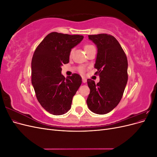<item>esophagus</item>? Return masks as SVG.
Returning <instances> with one entry per match:
<instances>
[{
    "mask_svg": "<svg viewBox=\"0 0 157 157\" xmlns=\"http://www.w3.org/2000/svg\"><path fill=\"white\" fill-rule=\"evenodd\" d=\"M86 81H87L86 78H84V77H82V82H83V83H86Z\"/></svg>",
    "mask_w": 157,
    "mask_h": 157,
    "instance_id": "1",
    "label": "esophagus"
}]
</instances>
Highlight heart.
Here are the masks:
<instances>
[{
  "label": "heart",
  "mask_w": 157,
  "mask_h": 157,
  "mask_svg": "<svg viewBox=\"0 0 157 157\" xmlns=\"http://www.w3.org/2000/svg\"><path fill=\"white\" fill-rule=\"evenodd\" d=\"M92 47H94V46L90 45V44H86V45H85V46H84V50H85V52H86L88 50H89V49H90L91 48H92ZM72 52H73V50L71 51L70 54H72ZM80 72H81V73H84V67H80Z\"/></svg>",
  "instance_id": "1"
}]
</instances>
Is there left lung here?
Returning a JSON list of instances; mask_svg holds the SVG:
<instances>
[{
    "label": "left lung",
    "instance_id": "8db88e82",
    "mask_svg": "<svg viewBox=\"0 0 157 157\" xmlns=\"http://www.w3.org/2000/svg\"><path fill=\"white\" fill-rule=\"evenodd\" d=\"M88 39L97 47L94 67L100 79L97 84L87 80L90 92L86 103L93 113L105 115L117 106L122 97L128 81V60L113 36L99 34L88 35Z\"/></svg>",
    "mask_w": 157,
    "mask_h": 157
}]
</instances>
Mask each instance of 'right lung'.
I'll list each match as a JSON object with an SVG mask.
<instances>
[{"instance_id": "right-lung-1", "label": "right lung", "mask_w": 157, "mask_h": 157, "mask_svg": "<svg viewBox=\"0 0 157 157\" xmlns=\"http://www.w3.org/2000/svg\"><path fill=\"white\" fill-rule=\"evenodd\" d=\"M82 35L52 32L37 46L31 61V82L41 106L54 115H61L71 107L72 99L82 84L73 74L65 78L61 66L68 63L71 51L83 39Z\"/></svg>"}]
</instances>
